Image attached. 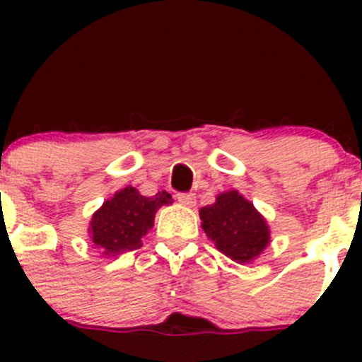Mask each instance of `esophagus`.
I'll use <instances>...</instances> for the list:
<instances>
[{
    "label": "esophagus",
    "instance_id": "obj_1",
    "mask_svg": "<svg viewBox=\"0 0 362 362\" xmlns=\"http://www.w3.org/2000/svg\"><path fill=\"white\" fill-rule=\"evenodd\" d=\"M178 203L184 204V206H194L196 196L191 194V192H182V194H177Z\"/></svg>",
    "mask_w": 362,
    "mask_h": 362
}]
</instances>
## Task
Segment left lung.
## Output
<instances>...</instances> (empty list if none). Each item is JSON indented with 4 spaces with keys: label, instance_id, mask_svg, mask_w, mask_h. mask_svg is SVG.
I'll return each mask as SVG.
<instances>
[{
    "label": "left lung",
    "instance_id": "left-lung-1",
    "mask_svg": "<svg viewBox=\"0 0 362 362\" xmlns=\"http://www.w3.org/2000/svg\"><path fill=\"white\" fill-rule=\"evenodd\" d=\"M202 228L215 249L238 264L255 261L269 245V226L238 191H226L199 210Z\"/></svg>",
    "mask_w": 362,
    "mask_h": 362
}]
</instances>
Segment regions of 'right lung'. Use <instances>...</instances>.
Returning <instances> with one entry per match:
<instances>
[{
    "label": "right lung",
    "instance_id": "right-lung-1",
    "mask_svg": "<svg viewBox=\"0 0 362 362\" xmlns=\"http://www.w3.org/2000/svg\"><path fill=\"white\" fill-rule=\"evenodd\" d=\"M171 203L173 199L166 191L147 198L133 185L120 189L93 214L89 222L93 249L103 257H115L138 249L141 238L154 228L156 211Z\"/></svg>",
    "mask_w": 362,
    "mask_h": 362
}]
</instances>
